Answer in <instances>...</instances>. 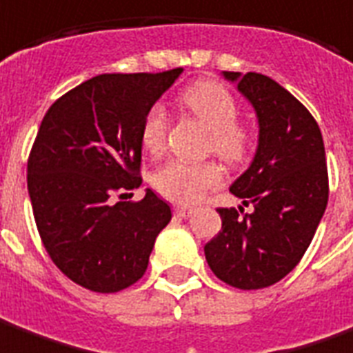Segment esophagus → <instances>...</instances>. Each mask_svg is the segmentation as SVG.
<instances>
[{
  "mask_svg": "<svg viewBox=\"0 0 353 353\" xmlns=\"http://www.w3.org/2000/svg\"><path fill=\"white\" fill-rule=\"evenodd\" d=\"M192 213H194V209L192 208H174V215L176 217H182V219H186V217H190Z\"/></svg>",
  "mask_w": 353,
  "mask_h": 353,
  "instance_id": "34e87169",
  "label": "esophagus"
}]
</instances>
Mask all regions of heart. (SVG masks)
<instances>
[{
    "label": "heart",
    "mask_w": 353,
    "mask_h": 353,
    "mask_svg": "<svg viewBox=\"0 0 353 353\" xmlns=\"http://www.w3.org/2000/svg\"><path fill=\"white\" fill-rule=\"evenodd\" d=\"M182 103L211 130V150L223 161L238 165L252 152V132L238 123V103L223 84L201 80L182 94ZM169 117L165 107L153 105L140 130L142 148L150 155H159L165 148ZM223 181V171L217 163H190L172 159L153 174V188L167 200L176 203H194Z\"/></svg>",
    "instance_id": "b5f03b06"
}]
</instances>
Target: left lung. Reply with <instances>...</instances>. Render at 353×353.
<instances>
[{"instance_id": "8db88e82", "label": "left lung", "mask_w": 353, "mask_h": 353, "mask_svg": "<svg viewBox=\"0 0 353 353\" xmlns=\"http://www.w3.org/2000/svg\"><path fill=\"white\" fill-rule=\"evenodd\" d=\"M252 103L259 140L254 161L230 192L252 205L219 209L223 227L203 252L211 271L240 290L279 283L310 248L329 201L325 144L317 121L273 79L228 72Z\"/></svg>"}]
</instances>
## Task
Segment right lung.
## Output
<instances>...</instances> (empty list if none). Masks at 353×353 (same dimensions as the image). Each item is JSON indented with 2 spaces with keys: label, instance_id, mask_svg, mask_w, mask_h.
<instances>
[{
  "label": "right lung",
  "instance_id": "right-lung-1",
  "mask_svg": "<svg viewBox=\"0 0 353 353\" xmlns=\"http://www.w3.org/2000/svg\"><path fill=\"white\" fill-rule=\"evenodd\" d=\"M182 69L99 74L48 109L28 157V194L51 261L92 292L125 290L144 276L171 208L142 184L140 130ZM126 194H121L123 198Z\"/></svg>",
  "mask_w": 353,
  "mask_h": 353
}]
</instances>
